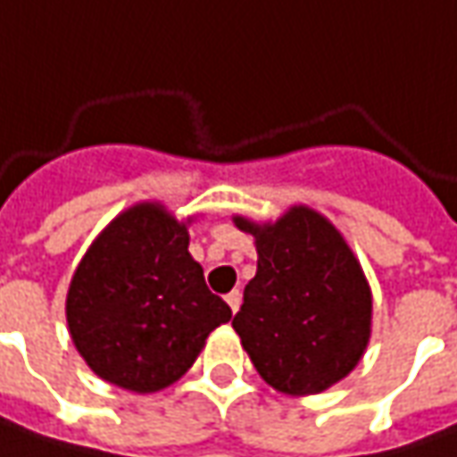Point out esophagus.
<instances>
[{"label":"esophagus","instance_id":"obj_1","mask_svg":"<svg viewBox=\"0 0 457 457\" xmlns=\"http://www.w3.org/2000/svg\"><path fill=\"white\" fill-rule=\"evenodd\" d=\"M225 301H228V306L232 308V313H237V308H240V301H243V293L229 291L228 295H225Z\"/></svg>","mask_w":457,"mask_h":457}]
</instances>
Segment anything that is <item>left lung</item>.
Returning <instances> with one entry per match:
<instances>
[{"instance_id": "obj_1", "label": "left lung", "mask_w": 457, "mask_h": 457, "mask_svg": "<svg viewBox=\"0 0 457 457\" xmlns=\"http://www.w3.org/2000/svg\"><path fill=\"white\" fill-rule=\"evenodd\" d=\"M232 222L255 237L258 273L232 328L268 385L293 397L341 382L367 352L371 288L334 222L293 204L276 222Z\"/></svg>"}]
</instances>
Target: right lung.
<instances>
[{"label":"right lung","instance_id":"obj_1","mask_svg":"<svg viewBox=\"0 0 457 457\" xmlns=\"http://www.w3.org/2000/svg\"><path fill=\"white\" fill-rule=\"evenodd\" d=\"M192 220L179 222L162 202H138L78 262L65 298L68 331L103 382L136 395L174 385L232 319L189 255Z\"/></svg>","mask_w":457,"mask_h":457}]
</instances>
